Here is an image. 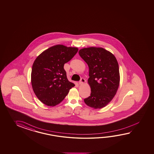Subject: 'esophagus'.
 I'll return each instance as SVG.
<instances>
[{
  "label": "esophagus",
  "instance_id": "1",
  "mask_svg": "<svg viewBox=\"0 0 154 154\" xmlns=\"http://www.w3.org/2000/svg\"><path fill=\"white\" fill-rule=\"evenodd\" d=\"M85 82H86V80H85V79L82 78L81 80H80V81L79 82V84L80 85L84 84Z\"/></svg>",
  "mask_w": 154,
  "mask_h": 154
}]
</instances>
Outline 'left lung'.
Returning <instances> with one entry per match:
<instances>
[{
    "label": "left lung",
    "instance_id": "obj_1",
    "mask_svg": "<svg viewBox=\"0 0 154 154\" xmlns=\"http://www.w3.org/2000/svg\"><path fill=\"white\" fill-rule=\"evenodd\" d=\"M79 54L89 68L88 83L90 96L84 99L91 108H102L111 102L120 84V72L118 61L114 55L102 48H82Z\"/></svg>",
    "mask_w": 154,
    "mask_h": 154
}]
</instances>
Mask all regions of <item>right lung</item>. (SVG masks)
Returning <instances> with one entry per match:
<instances>
[{
  "label": "right lung",
  "instance_id": "right-lung-1",
  "mask_svg": "<svg viewBox=\"0 0 154 154\" xmlns=\"http://www.w3.org/2000/svg\"><path fill=\"white\" fill-rule=\"evenodd\" d=\"M78 48L56 45L40 54L34 62L31 83L34 94L44 104L54 106L60 103L75 86L69 82L64 65Z\"/></svg>",
  "mask_w": 154,
  "mask_h": 154
}]
</instances>
